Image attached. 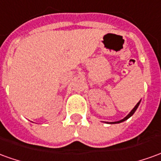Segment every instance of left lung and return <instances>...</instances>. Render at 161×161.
Masks as SVG:
<instances>
[{"label":"left lung","instance_id":"left-lung-1","mask_svg":"<svg viewBox=\"0 0 161 161\" xmlns=\"http://www.w3.org/2000/svg\"><path fill=\"white\" fill-rule=\"evenodd\" d=\"M140 101H141V99L139 100V102H138V104H136L135 106H134V108H133V109L131 110V112H129V114H128V115L126 116V117H125V118H124L123 119L119 120V121H115V122H105V123H107V124H119V123H121V122H124V121H125V120H127L128 119H129V118H131V116H132V115H133V114H134V112H136V110L138 109V107H139V104H140Z\"/></svg>","mask_w":161,"mask_h":161}]
</instances>
